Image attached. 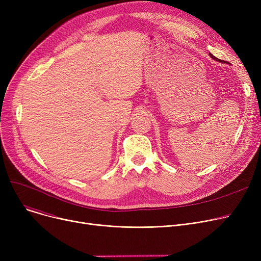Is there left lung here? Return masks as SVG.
<instances>
[{
    "label": "left lung",
    "mask_w": 261,
    "mask_h": 261,
    "mask_svg": "<svg viewBox=\"0 0 261 261\" xmlns=\"http://www.w3.org/2000/svg\"><path fill=\"white\" fill-rule=\"evenodd\" d=\"M210 56H211V58H213L214 60H217V61H219V59L218 58H216L215 56H214V55H212V54H210Z\"/></svg>",
    "instance_id": "1"
}]
</instances>
